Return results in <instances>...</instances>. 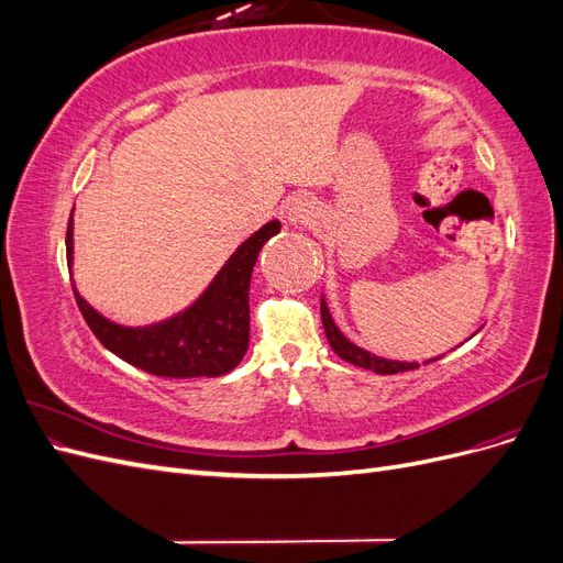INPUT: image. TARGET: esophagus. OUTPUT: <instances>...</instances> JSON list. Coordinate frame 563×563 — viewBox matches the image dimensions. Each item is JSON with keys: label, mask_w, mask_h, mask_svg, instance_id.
Here are the masks:
<instances>
[{"label": "esophagus", "mask_w": 563, "mask_h": 563, "mask_svg": "<svg viewBox=\"0 0 563 563\" xmlns=\"http://www.w3.org/2000/svg\"><path fill=\"white\" fill-rule=\"evenodd\" d=\"M312 207L310 201H296L291 203V209H288V223L302 228V225H310L312 223Z\"/></svg>", "instance_id": "1"}]
</instances>
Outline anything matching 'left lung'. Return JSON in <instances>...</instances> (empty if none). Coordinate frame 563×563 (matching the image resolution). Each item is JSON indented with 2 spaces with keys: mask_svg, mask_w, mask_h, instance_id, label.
<instances>
[{
  "mask_svg": "<svg viewBox=\"0 0 563 563\" xmlns=\"http://www.w3.org/2000/svg\"><path fill=\"white\" fill-rule=\"evenodd\" d=\"M321 321H323V331H327V338H329V345L333 347V352L340 356V360H345V362L360 366V368H368L373 373H383V376H391V373L418 368V364H404V362L380 360V356L352 345L350 340L338 331V327H335L331 314H329L327 302H323V300H321ZM437 360H441V356H437ZM437 360H430V362H437ZM430 362H424V364H430Z\"/></svg>",
  "mask_w": 563,
  "mask_h": 563,
  "instance_id": "obj_1",
  "label": "left lung"
}]
</instances>
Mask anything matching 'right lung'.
Here are the masks:
<instances>
[{
    "instance_id": "1",
    "label": "right lung",
    "mask_w": 563,
    "mask_h": 563,
    "mask_svg": "<svg viewBox=\"0 0 563 563\" xmlns=\"http://www.w3.org/2000/svg\"><path fill=\"white\" fill-rule=\"evenodd\" d=\"M279 232L272 220L236 249L225 267L185 312L129 329L108 321L84 300L75 288V300L93 335L119 360L162 378H216L242 362L249 347V286L251 272L263 244ZM67 263H73V216L67 223Z\"/></svg>"
}]
</instances>
